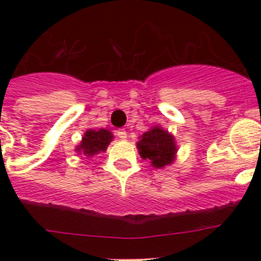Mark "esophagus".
<instances>
[{
    "label": "esophagus",
    "instance_id": "esophagus-1",
    "mask_svg": "<svg viewBox=\"0 0 261 261\" xmlns=\"http://www.w3.org/2000/svg\"><path fill=\"white\" fill-rule=\"evenodd\" d=\"M116 136L120 138V140H125V138L128 137V135H126V132L124 130V129H119V130H116Z\"/></svg>",
    "mask_w": 261,
    "mask_h": 261
}]
</instances>
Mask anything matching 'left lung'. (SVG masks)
Returning a JSON list of instances; mask_svg holds the SVG:
<instances>
[{"instance_id":"8db88e82","label":"left lung","mask_w":261,"mask_h":261,"mask_svg":"<svg viewBox=\"0 0 261 261\" xmlns=\"http://www.w3.org/2000/svg\"><path fill=\"white\" fill-rule=\"evenodd\" d=\"M142 159H149L154 168H165L175 162L177 145L171 133L155 125L138 137L136 144Z\"/></svg>"}]
</instances>
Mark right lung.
Returning a JSON list of instances; mask_svg holds the SVG:
<instances>
[{
	"label": "right lung",
	"mask_w": 261,
	"mask_h": 261,
	"mask_svg": "<svg viewBox=\"0 0 261 261\" xmlns=\"http://www.w3.org/2000/svg\"><path fill=\"white\" fill-rule=\"evenodd\" d=\"M114 140V135L108 129H87L80 144L75 146V151L86 158H93L99 153H105L108 145Z\"/></svg>",
	"instance_id": "1"
}]
</instances>
